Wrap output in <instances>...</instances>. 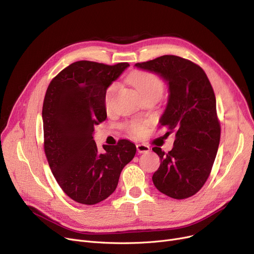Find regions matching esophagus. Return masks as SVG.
<instances>
[{
	"mask_svg": "<svg viewBox=\"0 0 254 254\" xmlns=\"http://www.w3.org/2000/svg\"><path fill=\"white\" fill-rule=\"evenodd\" d=\"M136 149L138 153H147V152L150 151V147L146 144H137Z\"/></svg>",
	"mask_w": 254,
	"mask_h": 254,
	"instance_id": "obj_1",
	"label": "esophagus"
}]
</instances>
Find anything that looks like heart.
I'll list each match as a JSON object with an SVG mask.
<instances>
[{
  "label": "heart",
  "mask_w": 254,
  "mask_h": 254,
  "mask_svg": "<svg viewBox=\"0 0 254 254\" xmlns=\"http://www.w3.org/2000/svg\"><path fill=\"white\" fill-rule=\"evenodd\" d=\"M130 81L135 88L138 90L139 94L143 96L149 93H158L161 95L164 90V84L162 81L154 74L147 72H136L130 76ZM119 85L118 83L111 84L105 94V102L108 105L114 94L117 92ZM148 129V124L146 122H132L130 124V132L136 136H143Z\"/></svg>",
  "instance_id": "heart-1"
}]
</instances>
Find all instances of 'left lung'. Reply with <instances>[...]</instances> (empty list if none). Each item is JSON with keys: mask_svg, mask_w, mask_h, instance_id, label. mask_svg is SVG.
<instances>
[{"mask_svg": "<svg viewBox=\"0 0 254 254\" xmlns=\"http://www.w3.org/2000/svg\"><path fill=\"white\" fill-rule=\"evenodd\" d=\"M137 68L157 74L169 88L160 126L175 132L168 153L152 148L160 166L152 176L155 188L171 198L186 199L203 187L217 155L221 128L216 97L209 80L199 65L175 55H164Z\"/></svg>", "mask_w": 254, "mask_h": 254, "instance_id": "obj_1", "label": "left lung"}]
</instances>
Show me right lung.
I'll use <instances>...</instances> for the list:
<instances>
[{
	"instance_id": "right-lung-1",
	"label": "right lung",
	"mask_w": 254,
	"mask_h": 254,
	"mask_svg": "<svg viewBox=\"0 0 254 254\" xmlns=\"http://www.w3.org/2000/svg\"><path fill=\"white\" fill-rule=\"evenodd\" d=\"M128 66L81 60L64 68L48 86L45 153L59 187L78 203L93 205L108 198L135 155L136 147L128 139L103 145L104 152L94 140L95 126L107 118L106 90Z\"/></svg>"
}]
</instances>
